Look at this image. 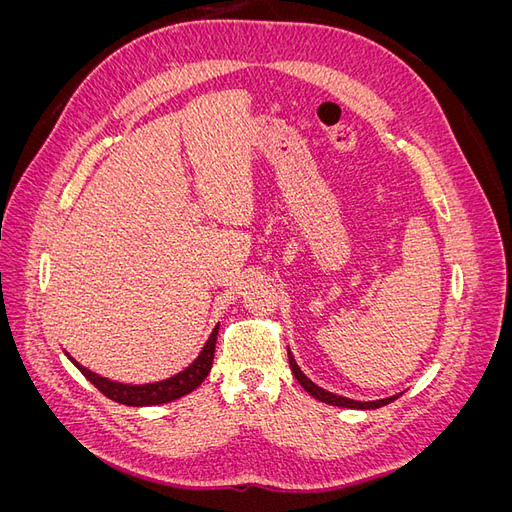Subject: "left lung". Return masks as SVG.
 Masks as SVG:
<instances>
[{
    "label": "left lung",
    "mask_w": 512,
    "mask_h": 512,
    "mask_svg": "<svg viewBox=\"0 0 512 512\" xmlns=\"http://www.w3.org/2000/svg\"><path fill=\"white\" fill-rule=\"evenodd\" d=\"M288 361H290V369H292V374H294V378L299 380V384L303 386V389L312 395V397H316L318 401H324V404H331V406H339V408H354V410H374V408H382V406H386V404H391V401H395L399 395H393V397H386V399H378V401H354V399H348V397H339V395H333V393H329V391H324V389H320L318 384H314L312 380H309L303 371L299 369V365H297V361H294V356L290 354V350H288Z\"/></svg>",
    "instance_id": "1"
}]
</instances>
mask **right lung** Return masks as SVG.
I'll use <instances>...</instances> for the list:
<instances>
[{
	"instance_id": "1",
	"label": "right lung",
	"mask_w": 512,
	"mask_h": 512,
	"mask_svg": "<svg viewBox=\"0 0 512 512\" xmlns=\"http://www.w3.org/2000/svg\"><path fill=\"white\" fill-rule=\"evenodd\" d=\"M218 327L213 329V333L209 335L205 348L200 350V354L196 356V361L192 365L185 367L183 371H179L177 376L166 378L160 382H151V384H121V382H113L108 378H102L94 371H89L87 367L79 365L74 359L72 363L79 367L81 374L96 386V389L106 395L108 399L117 401V404L123 406H158V404H168V401H175L183 395L192 393L196 386L203 384V380L209 376L211 365H213V354H215V342H218Z\"/></svg>"
}]
</instances>
